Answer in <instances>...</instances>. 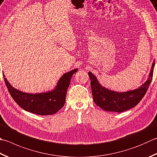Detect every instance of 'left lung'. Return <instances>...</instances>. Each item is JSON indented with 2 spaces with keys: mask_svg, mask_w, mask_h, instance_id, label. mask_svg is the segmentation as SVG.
Listing matches in <instances>:
<instances>
[{
  "mask_svg": "<svg viewBox=\"0 0 157 157\" xmlns=\"http://www.w3.org/2000/svg\"><path fill=\"white\" fill-rule=\"evenodd\" d=\"M155 61L154 60L147 81L140 87L124 92L115 91L103 87L98 81L96 76L88 72L94 102L106 111L120 113L133 108L140 102L146 94L152 81Z\"/></svg>",
  "mask_w": 157,
  "mask_h": 157,
  "instance_id": "1",
  "label": "left lung"
}]
</instances>
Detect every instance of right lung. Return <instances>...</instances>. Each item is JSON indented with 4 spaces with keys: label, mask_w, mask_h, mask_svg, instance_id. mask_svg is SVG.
<instances>
[{
    "label": "right lung",
    "mask_w": 157,
    "mask_h": 157,
    "mask_svg": "<svg viewBox=\"0 0 157 157\" xmlns=\"http://www.w3.org/2000/svg\"><path fill=\"white\" fill-rule=\"evenodd\" d=\"M78 69H74L62 75L52 90L42 93L23 92L11 85L2 72L5 85L11 97L25 111L37 115H47L57 113L64 106L67 88L72 75Z\"/></svg>",
    "instance_id": "add662e5"
}]
</instances>
